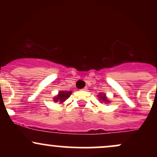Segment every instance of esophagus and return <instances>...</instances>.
Listing matches in <instances>:
<instances>
[{
	"label": "esophagus",
	"mask_w": 157,
	"mask_h": 157,
	"mask_svg": "<svg viewBox=\"0 0 157 157\" xmlns=\"http://www.w3.org/2000/svg\"><path fill=\"white\" fill-rule=\"evenodd\" d=\"M86 89H87V88H86V87H85L84 89H82V91H86Z\"/></svg>",
	"instance_id": "34e87169"
}]
</instances>
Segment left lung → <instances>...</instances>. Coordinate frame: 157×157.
I'll list each match as a JSON object with an SVG mask.
<instances>
[{"label": "left lung", "instance_id": "1", "mask_svg": "<svg viewBox=\"0 0 157 157\" xmlns=\"http://www.w3.org/2000/svg\"><path fill=\"white\" fill-rule=\"evenodd\" d=\"M97 96L99 97V100L100 101H101L100 102H105L106 104H109V102H111V100H109V99L107 98L106 97V94L105 93H100L99 94H97Z\"/></svg>", "mask_w": 157, "mask_h": 157}]
</instances>
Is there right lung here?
<instances>
[{
    "label": "right lung",
    "instance_id": "right-lung-1",
    "mask_svg": "<svg viewBox=\"0 0 157 157\" xmlns=\"http://www.w3.org/2000/svg\"><path fill=\"white\" fill-rule=\"evenodd\" d=\"M71 93H72V91H59L58 94H57V96L53 97V101L55 102H58L59 104H63V102L70 97Z\"/></svg>",
    "mask_w": 157,
    "mask_h": 157
}]
</instances>
